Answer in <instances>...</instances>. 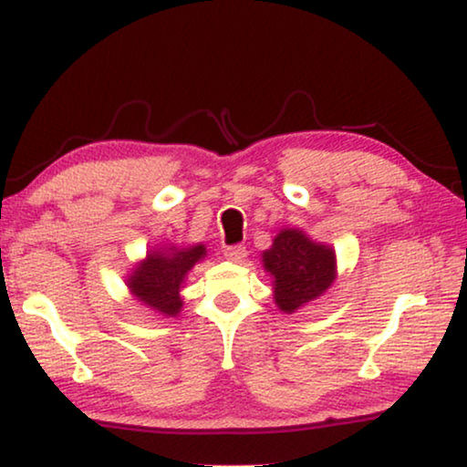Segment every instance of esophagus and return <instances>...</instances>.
<instances>
[{
	"label": "esophagus",
	"instance_id": "obj_1",
	"mask_svg": "<svg viewBox=\"0 0 467 467\" xmlns=\"http://www.w3.org/2000/svg\"><path fill=\"white\" fill-rule=\"evenodd\" d=\"M225 256L229 258L232 263H244V258H246V248L244 246H227L225 248Z\"/></svg>",
	"mask_w": 467,
	"mask_h": 467
}]
</instances>
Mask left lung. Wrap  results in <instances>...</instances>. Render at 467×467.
I'll use <instances>...</instances> for the list:
<instances>
[{"mask_svg": "<svg viewBox=\"0 0 467 467\" xmlns=\"http://www.w3.org/2000/svg\"><path fill=\"white\" fill-rule=\"evenodd\" d=\"M263 267L274 277L275 305L284 313H294L334 284L336 253L300 229L285 227L263 253Z\"/></svg>", "mask_w": 467, "mask_h": 467, "instance_id": "left-lung-1", "label": "left lung"}]
</instances>
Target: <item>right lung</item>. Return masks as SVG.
<instances>
[{"label":"right lung","instance_id":"obj_1","mask_svg":"<svg viewBox=\"0 0 467 467\" xmlns=\"http://www.w3.org/2000/svg\"><path fill=\"white\" fill-rule=\"evenodd\" d=\"M206 256L204 244H193L188 248L150 250L148 256L131 271L127 285L141 305L152 308L162 317H175L182 311L183 300L179 290L188 271Z\"/></svg>","mask_w":467,"mask_h":467}]
</instances>
